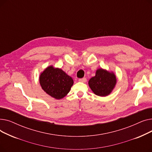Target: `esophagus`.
Returning <instances> with one entry per match:
<instances>
[{
    "label": "esophagus",
    "mask_w": 152,
    "mask_h": 152,
    "mask_svg": "<svg viewBox=\"0 0 152 152\" xmlns=\"http://www.w3.org/2000/svg\"><path fill=\"white\" fill-rule=\"evenodd\" d=\"M79 81L82 82V83H86L87 81V79L86 77H83L81 79H79Z\"/></svg>",
    "instance_id": "34e87169"
}]
</instances>
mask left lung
I'll return each mask as SVG.
<instances>
[{"label": "left lung", "instance_id": "1", "mask_svg": "<svg viewBox=\"0 0 152 152\" xmlns=\"http://www.w3.org/2000/svg\"><path fill=\"white\" fill-rule=\"evenodd\" d=\"M116 83V76L113 71L100 68L96 70L95 76L89 79L88 84L95 95L106 97L112 92Z\"/></svg>", "mask_w": 152, "mask_h": 152}]
</instances>
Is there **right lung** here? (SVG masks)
<instances>
[{
  "label": "right lung",
  "instance_id": "obj_1",
  "mask_svg": "<svg viewBox=\"0 0 152 152\" xmlns=\"http://www.w3.org/2000/svg\"><path fill=\"white\" fill-rule=\"evenodd\" d=\"M39 84L42 90L52 97L60 100L69 93L74 81L61 68L47 66L40 74Z\"/></svg>",
  "mask_w": 152,
  "mask_h": 152
}]
</instances>
